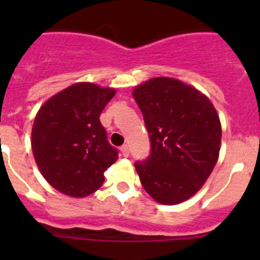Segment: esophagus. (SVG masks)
<instances>
[{
    "instance_id": "1",
    "label": "esophagus",
    "mask_w": 260,
    "mask_h": 260,
    "mask_svg": "<svg viewBox=\"0 0 260 260\" xmlns=\"http://www.w3.org/2000/svg\"><path fill=\"white\" fill-rule=\"evenodd\" d=\"M128 144H123L122 147H121V152H122L123 156H128Z\"/></svg>"
}]
</instances>
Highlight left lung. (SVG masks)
Masks as SVG:
<instances>
[{"label": "left lung", "instance_id": "8db88e82", "mask_svg": "<svg viewBox=\"0 0 260 260\" xmlns=\"http://www.w3.org/2000/svg\"><path fill=\"white\" fill-rule=\"evenodd\" d=\"M151 152L135 162L144 190L161 204L191 198L219 158L221 125L212 103L194 87L158 77L133 91Z\"/></svg>", "mask_w": 260, "mask_h": 260}]
</instances>
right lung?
Wrapping results in <instances>:
<instances>
[{
  "instance_id": "right-lung-1",
  "label": "right lung",
  "mask_w": 260,
  "mask_h": 260,
  "mask_svg": "<svg viewBox=\"0 0 260 260\" xmlns=\"http://www.w3.org/2000/svg\"><path fill=\"white\" fill-rule=\"evenodd\" d=\"M113 88L75 83L44 103L32 127V152L45 180L58 191L82 198L104 182V172L118 158L100 114Z\"/></svg>"
}]
</instances>
